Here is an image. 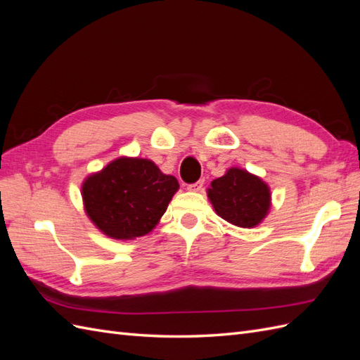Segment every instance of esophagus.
<instances>
[{"mask_svg":"<svg viewBox=\"0 0 360 360\" xmlns=\"http://www.w3.org/2000/svg\"><path fill=\"white\" fill-rule=\"evenodd\" d=\"M202 186H204V179H200L198 181H195L192 184H188V189L193 191V192H198V191L202 189Z\"/></svg>","mask_w":360,"mask_h":360,"instance_id":"esophagus-1","label":"esophagus"}]
</instances>
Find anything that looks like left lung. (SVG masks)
I'll return each instance as SVG.
<instances>
[{
    "mask_svg": "<svg viewBox=\"0 0 360 360\" xmlns=\"http://www.w3.org/2000/svg\"><path fill=\"white\" fill-rule=\"evenodd\" d=\"M209 198L222 219L242 228H252L264 219L270 207L267 184L248 171L231 168L212 181Z\"/></svg>",
    "mask_w": 360,
    "mask_h": 360,
    "instance_id": "left-lung-1",
    "label": "left lung"
}]
</instances>
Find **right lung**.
I'll list each match as a JSON object with an SVG mask.
<instances>
[{
	"label": "right lung",
	"instance_id": "obj_1",
	"mask_svg": "<svg viewBox=\"0 0 360 360\" xmlns=\"http://www.w3.org/2000/svg\"><path fill=\"white\" fill-rule=\"evenodd\" d=\"M177 189V179L162 174L151 160L120 158L84 181L82 198L101 231L135 238L153 230Z\"/></svg>",
	"mask_w": 360,
	"mask_h": 360
}]
</instances>
